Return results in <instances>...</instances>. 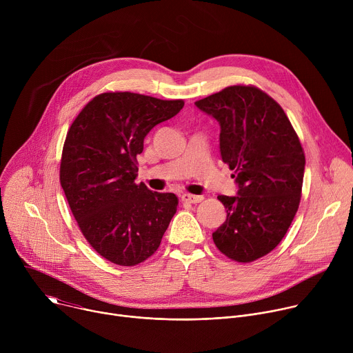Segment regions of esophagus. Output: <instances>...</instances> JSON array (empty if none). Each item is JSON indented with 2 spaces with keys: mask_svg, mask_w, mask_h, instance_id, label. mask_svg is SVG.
Returning <instances> with one entry per match:
<instances>
[{
  "mask_svg": "<svg viewBox=\"0 0 353 353\" xmlns=\"http://www.w3.org/2000/svg\"><path fill=\"white\" fill-rule=\"evenodd\" d=\"M203 195H192V194H187V192H184V194H181V199L184 201V203H187V204H196V203H201V201H203Z\"/></svg>",
  "mask_w": 353,
  "mask_h": 353,
  "instance_id": "obj_1",
  "label": "esophagus"
}]
</instances>
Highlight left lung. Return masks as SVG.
<instances>
[{
  "label": "left lung",
  "mask_w": 353,
  "mask_h": 353,
  "mask_svg": "<svg viewBox=\"0 0 353 353\" xmlns=\"http://www.w3.org/2000/svg\"><path fill=\"white\" fill-rule=\"evenodd\" d=\"M221 127V157L237 194L219 195L226 221L212 233L226 257L251 263L286 234L300 203L305 154L282 108L254 86L234 85L195 102Z\"/></svg>",
  "instance_id": "obj_1"
}]
</instances>
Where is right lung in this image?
Returning a JSON list of instances; mask_svg holds the SVG:
<instances>
[{
  "instance_id": "obj_1",
  "label": "right lung",
  "mask_w": 353,
  "mask_h": 353,
  "mask_svg": "<svg viewBox=\"0 0 353 353\" xmlns=\"http://www.w3.org/2000/svg\"><path fill=\"white\" fill-rule=\"evenodd\" d=\"M183 106V100L108 92L93 97L68 130L61 187L82 234L110 263L132 267L152 256L177 211L174 194L150 191L135 179L145 137Z\"/></svg>"
}]
</instances>
